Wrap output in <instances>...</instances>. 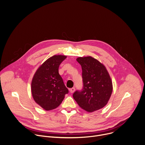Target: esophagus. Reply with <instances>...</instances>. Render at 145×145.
<instances>
[{
	"label": "esophagus",
	"mask_w": 145,
	"mask_h": 145,
	"mask_svg": "<svg viewBox=\"0 0 145 145\" xmlns=\"http://www.w3.org/2000/svg\"><path fill=\"white\" fill-rule=\"evenodd\" d=\"M74 91H75V88L72 87V88H71L70 89V92L71 93H73Z\"/></svg>",
	"instance_id": "34e87169"
}]
</instances>
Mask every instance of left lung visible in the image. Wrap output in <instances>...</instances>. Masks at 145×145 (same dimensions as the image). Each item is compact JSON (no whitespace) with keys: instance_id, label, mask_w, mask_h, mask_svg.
Wrapping results in <instances>:
<instances>
[{"instance_id":"left-lung-1","label":"left lung","mask_w":145,"mask_h":145,"mask_svg":"<svg viewBox=\"0 0 145 145\" xmlns=\"http://www.w3.org/2000/svg\"><path fill=\"white\" fill-rule=\"evenodd\" d=\"M82 69L83 88L76 90L73 97L84 110L92 112L103 108L112 92V83L105 67L91 57L76 59Z\"/></svg>"}]
</instances>
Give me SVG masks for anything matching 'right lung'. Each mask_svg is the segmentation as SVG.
<instances>
[{"instance_id": "right-lung-1", "label": "right lung", "mask_w": 145, "mask_h": 145, "mask_svg": "<svg viewBox=\"0 0 145 145\" xmlns=\"http://www.w3.org/2000/svg\"><path fill=\"white\" fill-rule=\"evenodd\" d=\"M65 56H54L48 59L37 70L32 82L33 97L46 110L57 108L69 93L58 72L60 64Z\"/></svg>"}]
</instances>
